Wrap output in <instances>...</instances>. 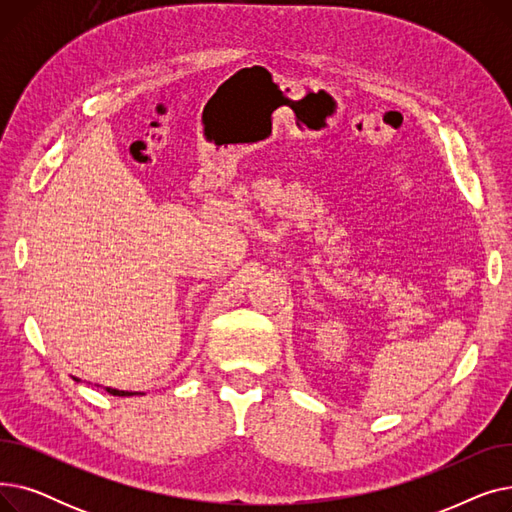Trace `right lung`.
I'll list each match as a JSON object with an SVG mask.
<instances>
[{
	"instance_id": "right-lung-1",
	"label": "right lung",
	"mask_w": 512,
	"mask_h": 512,
	"mask_svg": "<svg viewBox=\"0 0 512 512\" xmlns=\"http://www.w3.org/2000/svg\"><path fill=\"white\" fill-rule=\"evenodd\" d=\"M110 394L114 396H130V394H137V392H124V390H114V388H105Z\"/></svg>"
}]
</instances>
